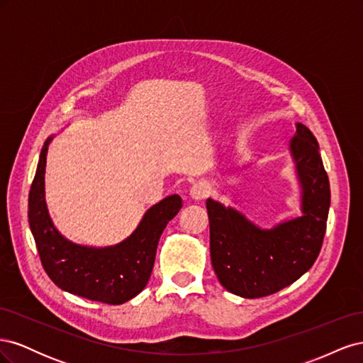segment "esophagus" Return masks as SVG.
<instances>
[{"label":"esophagus","instance_id":"34e87169","mask_svg":"<svg viewBox=\"0 0 363 363\" xmlns=\"http://www.w3.org/2000/svg\"><path fill=\"white\" fill-rule=\"evenodd\" d=\"M208 192H211L208 184L204 182H199L192 184V188L189 189V196L194 201H201L208 195Z\"/></svg>","mask_w":363,"mask_h":363}]
</instances>
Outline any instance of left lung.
<instances>
[{"mask_svg":"<svg viewBox=\"0 0 363 363\" xmlns=\"http://www.w3.org/2000/svg\"><path fill=\"white\" fill-rule=\"evenodd\" d=\"M289 151L301 188V215L262 228L213 199L206 207L211 259L223 286L242 298H260L289 286L309 271L323 245L330 184L312 131L296 124Z\"/></svg>","mask_w":363,"mask_h":363,"instance_id":"1","label":"left lung"}]
</instances>
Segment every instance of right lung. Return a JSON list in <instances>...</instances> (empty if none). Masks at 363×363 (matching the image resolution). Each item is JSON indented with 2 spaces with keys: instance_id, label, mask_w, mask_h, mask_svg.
Returning a JSON list of instances; mask_svg holds the SVG:
<instances>
[{
  "instance_id": "obj_1",
  "label": "right lung",
  "mask_w": 363,
  "mask_h": 363,
  "mask_svg": "<svg viewBox=\"0 0 363 363\" xmlns=\"http://www.w3.org/2000/svg\"><path fill=\"white\" fill-rule=\"evenodd\" d=\"M50 136L42 147L28 195V223L42 267L62 291L106 304H123L147 286L164 227L182 208L179 195L151 206L139 225L112 247L74 244L54 225L45 201V167Z\"/></svg>"
}]
</instances>
